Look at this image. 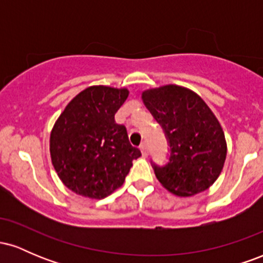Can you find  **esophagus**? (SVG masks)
Masks as SVG:
<instances>
[{
    "mask_svg": "<svg viewBox=\"0 0 263 263\" xmlns=\"http://www.w3.org/2000/svg\"><path fill=\"white\" fill-rule=\"evenodd\" d=\"M140 148H141V152H142V155H143L144 157H147L148 156V146H147V142L146 141H143L141 143V146H140Z\"/></svg>",
    "mask_w": 263,
    "mask_h": 263,
    "instance_id": "esophagus-1",
    "label": "esophagus"
}]
</instances>
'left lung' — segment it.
<instances>
[{"mask_svg":"<svg viewBox=\"0 0 263 263\" xmlns=\"http://www.w3.org/2000/svg\"><path fill=\"white\" fill-rule=\"evenodd\" d=\"M170 146L168 162H152L157 179L179 197L204 192L216 180L226 158L225 135L203 99L192 90L165 85L142 92Z\"/></svg>","mask_w":263,"mask_h":263,"instance_id":"1","label":"left lung"}]
</instances>
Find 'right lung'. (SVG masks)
Segmentation results:
<instances>
[{
	"label": "right lung",
	"mask_w": 263,
	"mask_h": 263,
	"mask_svg": "<svg viewBox=\"0 0 263 263\" xmlns=\"http://www.w3.org/2000/svg\"><path fill=\"white\" fill-rule=\"evenodd\" d=\"M127 89L90 86L66 105L50 134V157L65 186L102 199L122 185L141 151L115 121Z\"/></svg>",
	"instance_id": "1"
}]
</instances>
